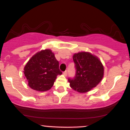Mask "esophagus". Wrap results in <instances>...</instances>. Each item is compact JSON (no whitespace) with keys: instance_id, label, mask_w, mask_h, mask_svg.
<instances>
[{"instance_id":"obj_1","label":"esophagus","mask_w":130,"mask_h":130,"mask_svg":"<svg viewBox=\"0 0 130 130\" xmlns=\"http://www.w3.org/2000/svg\"><path fill=\"white\" fill-rule=\"evenodd\" d=\"M63 74L64 75H65V76H67V71L65 70V72H64L63 73Z\"/></svg>"}]
</instances>
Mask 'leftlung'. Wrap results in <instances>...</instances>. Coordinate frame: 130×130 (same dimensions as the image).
Here are the masks:
<instances>
[{
    "mask_svg": "<svg viewBox=\"0 0 130 130\" xmlns=\"http://www.w3.org/2000/svg\"><path fill=\"white\" fill-rule=\"evenodd\" d=\"M76 72L73 78H69L70 87L80 93L90 91L100 82L104 69L96 57L88 52L73 55Z\"/></svg>",
    "mask_w": 130,
    "mask_h": 130,
    "instance_id": "8db88e82",
    "label": "left lung"
}]
</instances>
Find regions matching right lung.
I'll return each instance as SVG.
<instances>
[{
	"label": "right lung",
	"mask_w": 130,
	"mask_h": 130,
	"mask_svg": "<svg viewBox=\"0 0 130 130\" xmlns=\"http://www.w3.org/2000/svg\"><path fill=\"white\" fill-rule=\"evenodd\" d=\"M24 72L28 86L40 91L50 90L57 76L62 74L59 69V62L48 49L33 56L26 64Z\"/></svg>",
	"instance_id": "obj_1"
}]
</instances>
